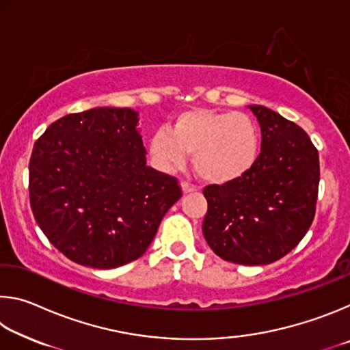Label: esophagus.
Instances as JSON below:
<instances>
[{"label":"esophagus","instance_id":"1","mask_svg":"<svg viewBox=\"0 0 350 350\" xmlns=\"http://www.w3.org/2000/svg\"><path fill=\"white\" fill-rule=\"evenodd\" d=\"M182 191H183V194L194 193V191H198V187H196V185H193V183L182 182Z\"/></svg>","mask_w":350,"mask_h":350}]
</instances>
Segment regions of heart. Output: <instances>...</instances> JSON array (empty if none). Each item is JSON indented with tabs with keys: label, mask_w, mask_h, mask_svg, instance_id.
Returning <instances> with one entry per match:
<instances>
[{
	"label": "heart",
	"mask_w": 350,
	"mask_h": 350,
	"mask_svg": "<svg viewBox=\"0 0 350 350\" xmlns=\"http://www.w3.org/2000/svg\"><path fill=\"white\" fill-rule=\"evenodd\" d=\"M259 129L244 112L191 109L159 129L148 142L154 167L173 174L193 156V167L204 180L228 183L239 179L256 163Z\"/></svg>",
	"instance_id": "heart-1"
}]
</instances>
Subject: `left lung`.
<instances>
[{"instance_id":"left-lung-1","label":"left lung","mask_w":350,"mask_h":350,"mask_svg":"<svg viewBox=\"0 0 350 350\" xmlns=\"http://www.w3.org/2000/svg\"><path fill=\"white\" fill-rule=\"evenodd\" d=\"M262 133L256 163L239 179L204 188L202 232L219 258L264 265L286 256L315 217L319 157L303 128L264 106H250Z\"/></svg>"}]
</instances>
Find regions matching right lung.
Returning <instances> with one entry per match:
<instances>
[{"mask_svg":"<svg viewBox=\"0 0 350 350\" xmlns=\"http://www.w3.org/2000/svg\"><path fill=\"white\" fill-rule=\"evenodd\" d=\"M129 108L68 114L35 142L29 199L41 232L68 259L116 269L150 247L179 180L146 167V150Z\"/></svg>","mask_w":350,"mask_h":350,"instance_id":"obj_1","label":"right lung"}]
</instances>
